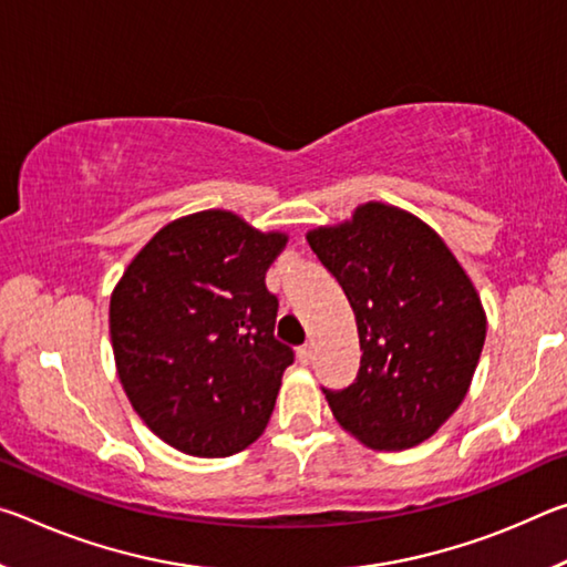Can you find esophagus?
Here are the masks:
<instances>
[{"mask_svg": "<svg viewBox=\"0 0 567 567\" xmlns=\"http://www.w3.org/2000/svg\"><path fill=\"white\" fill-rule=\"evenodd\" d=\"M297 360L302 364H307L312 360V344H302V348H297Z\"/></svg>", "mask_w": 567, "mask_h": 567, "instance_id": "obj_1", "label": "esophagus"}]
</instances>
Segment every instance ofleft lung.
Listing matches in <instances>:
<instances>
[{
  "instance_id": "obj_1",
  "label": "left lung",
  "mask_w": 567,
  "mask_h": 567,
  "mask_svg": "<svg viewBox=\"0 0 567 567\" xmlns=\"http://www.w3.org/2000/svg\"><path fill=\"white\" fill-rule=\"evenodd\" d=\"M348 295L360 372L322 388L334 420L364 445L405 450L453 415L485 342L473 282L433 229L398 207L368 203L352 223L307 235Z\"/></svg>"
}]
</instances>
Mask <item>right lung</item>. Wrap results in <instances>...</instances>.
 <instances>
[{"instance_id":"obj_1","label":"right lung","mask_w":567,"mask_h":567,"mask_svg":"<svg viewBox=\"0 0 567 567\" xmlns=\"http://www.w3.org/2000/svg\"><path fill=\"white\" fill-rule=\"evenodd\" d=\"M287 237L225 209L175 219L124 270L110 302L122 388L179 453L227 457L272 415L295 350L275 338L265 272Z\"/></svg>"}]
</instances>
